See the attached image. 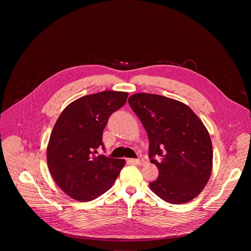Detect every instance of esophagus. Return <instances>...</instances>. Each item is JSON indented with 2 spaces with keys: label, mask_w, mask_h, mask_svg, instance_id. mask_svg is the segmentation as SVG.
Returning a JSON list of instances; mask_svg holds the SVG:
<instances>
[{
  "label": "esophagus",
  "mask_w": 251,
  "mask_h": 251,
  "mask_svg": "<svg viewBox=\"0 0 251 251\" xmlns=\"http://www.w3.org/2000/svg\"><path fill=\"white\" fill-rule=\"evenodd\" d=\"M129 163L131 164H134V165H144L145 164V161L143 158H139V159H129L128 160Z\"/></svg>",
  "instance_id": "1"
}]
</instances>
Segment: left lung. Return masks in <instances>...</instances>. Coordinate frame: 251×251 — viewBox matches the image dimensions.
Listing matches in <instances>:
<instances>
[{
	"label": "left lung",
	"mask_w": 251,
	"mask_h": 251,
	"mask_svg": "<svg viewBox=\"0 0 251 251\" xmlns=\"http://www.w3.org/2000/svg\"><path fill=\"white\" fill-rule=\"evenodd\" d=\"M128 102L147 131L149 158L159 170L151 190L173 204L195 199L212 170L211 140L201 120L185 103L158 94L136 93Z\"/></svg>",
	"instance_id": "left-lung-1"
}]
</instances>
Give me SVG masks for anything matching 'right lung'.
Masks as SVG:
<instances>
[{
	"mask_svg": "<svg viewBox=\"0 0 251 251\" xmlns=\"http://www.w3.org/2000/svg\"><path fill=\"white\" fill-rule=\"evenodd\" d=\"M127 92L102 91L67 105L54 124L47 149L48 166L70 198L92 201L115 183L125 161L97 155L110 115L126 103Z\"/></svg>",
	"mask_w": 251,
	"mask_h": 251,
	"instance_id": "1",
	"label": "right lung"
}]
</instances>
